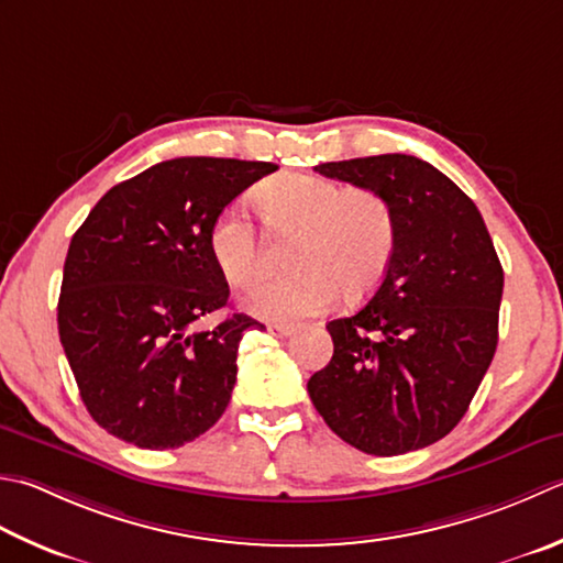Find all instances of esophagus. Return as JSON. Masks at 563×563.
I'll use <instances>...</instances> for the list:
<instances>
[{
	"mask_svg": "<svg viewBox=\"0 0 563 563\" xmlns=\"http://www.w3.org/2000/svg\"><path fill=\"white\" fill-rule=\"evenodd\" d=\"M295 324H271L268 327V332L273 334V336H290V334H295Z\"/></svg>",
	"mask_w": 563,
	"mask_h": 563,
	"instance_id": "1",
	"label": "esophagus"
}]
</instances>
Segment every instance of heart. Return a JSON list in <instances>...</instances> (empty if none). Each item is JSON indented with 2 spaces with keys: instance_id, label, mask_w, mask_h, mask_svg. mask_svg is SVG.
<instances>
[{
  "instance_id": "heart-1",
  "label": "heart",
  "mask_w": 563,
  "mask_h": 563,
  "mask_svg": "<svg viewBox=\"0 0 563 563\" xmlns=\"http://www.w3.org/2000/svg\"><path fill=\"white\" fill-rule=\"evenodd\" d=\"M258 205L275 229L300 234L292 251L300 273L256 285L246 297L253 314L288 322L324 312L339 290L346 300H361L383 283L398 249V217L378 190L319 175H280L261 187ZM207 246L234 288H251L266 268L256 229L239 209L214 219Z\"/></svg>"
}]
</instances>
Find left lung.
I'll list each match as a JSON object with an SVG mask.
<instances>
[{"label":"left lung","instance_id":"left-lung-1","mask_svg":"<svg viewBox=\"0 0 563 563\" xmlns=\"http://www.w3.org/2000/svg\"><path fill=\"white\" fill-rule=\"evenodd\" d=\"M314 170L388 197L398 249L371 300L327 324L334 356L307 383L312 405L366 454L424 449L461 422L498 346L493 239L471 197L427 161L385 153Z\"/></svg>","mask_w":563,"mask_h":563}]
</instances>
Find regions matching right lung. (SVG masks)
<instances>
[{"label":"right lung","mask_w":563,"mask_h":563,"mask_svg":"<svg viewBox=\"0 0 563 563\" xmlns=\"http://www.w3.org/2000/svg\"><path fill=\"white\" fill-rule=\"evenodd\" d=\"M275 163L185 156L114 185L75 231L63 266L58 334L92 420L141 449H175L224 415L239 341L263 329L229 314L207 236L224 207Z\"/></svg>","instance_id":"obj_1"}]
</instances>
